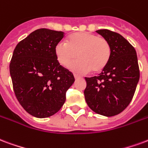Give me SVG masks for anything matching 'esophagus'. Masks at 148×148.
Masks as SVG:
<instances>
[{
	"mask_svg": "<svg viewBox=\"0 0 148 148\" xmlns=\"http://www.w3.org/2000/svg\"><path fill=\"white\" fill-rule=\"evenodd\" d=\"M74 78H79V77H81V75H79V74H74Z\"/></svg>",
	"mask_w": 148,
	"mask_h": 148,
	"instance_id": "obj_1",
	"label": "esophagus"
}]
</instances>
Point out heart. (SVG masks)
I'll list each match as a JSON object with an SVG mask.
<instances>
[{"instance_id":"1","label":"heart","mask_w":148,"mask_h":148,"mask_svg":"<svg viewBox=\"0 0 148 148\" xmlns=\"http://www.w3.org/2000/svg\"><path fill=\"white\" fill-rule=\"evenodd\" d=\"M58 62L66 66L76 57L70 68L77 72H99L109 63L111 48L104 38L88 32L75 33L69 36L66 43L59 42L55 48Z\"/></svg>"}]
</instances>
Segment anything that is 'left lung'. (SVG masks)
Masks as SVG:
<instances>
[{
    "label": "left lung",
    "mask_w": 148,
    "mask_h": 148,
    "mask_svg": "<svg viewBox=\"0 0 148 148\" xmlns=\"http://www.w3.org/2000/svg\"><path fill=\"white\" fill-rule=\"evenodd\" d=\"M96 33L106 38L111 48L109 63L98 76L85 77V101L96 114H119L130 104L140 78L134 47L121 34L109 29Z\"/></svg>",
    "instance_id": "1"
}]
</instances>
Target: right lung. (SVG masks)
<instances>
[{
	"label": "right lung",
	"mask_w": 148,
	"mask_h": 148,
	"mask_svg": "<svg viewBox=\"0 0 148 148\" xmlns=\"http://www.w3.org/2000/svg\"><path fill=\"white\" fill-rule=\"evenodd\" d=\"M64 33L38 29L16 45L9 65L18 103L36 118L53 115L61 109L74 74L58 62L55 48Z\"/></svg>",
	"instance_id": "add662e5"
}]
</instances>
